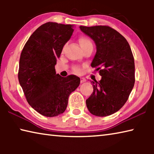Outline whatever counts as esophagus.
Listing matches in <instances>:
<instances>
[{
  "mask_svg": "<svg viewBox=\"0 0 154 154\" xmlns=\"http://www.w3.org/2000/svg\"><path fill=\"white\" fill-rule=\"evenodd\" d=\"M80 82H81V83H84V82H86V79H85L84 77H81L80 78Z\"/></svg>",
  "mask_w": 154,
  "mask_h": 154,
  "instance_id": "esophagus-1",
  "label": "esophagus"
}]
</instances>
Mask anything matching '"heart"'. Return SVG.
I'll return each instance as SVG.
<instances>
[{"mask_svg": "<svg viewBox=\"0 0 154 154\" xmlns=\"http://www.w3.org/2000/svg\"><path fill=\"white\" fill-rule=\"evenodd\" d=\"M79 44L82 48H84V47H86L88 45H92V43H91V41L90 39H88V38L86 37H82L79 38ZM74 71L76 72H80L82 71V69H81L80 66H75L73 68Z\"/></svg>", "mask_w": 154, "mask_h": 154, "instance_id": "heart-1", "label": "heart"}]
</instances>
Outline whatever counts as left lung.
I'll return each instance as SVG.
<instances>
[{"label":"left lung","mask_w":154,"mask_h":154,"mask_svg":"<svg viewBox=\"0 0 154 154\" xmlns=\"http://www.w3.org/2000/svg\"><path fill=\"white\" fill-rule=\"evenodd\" d=\"M94 41L96 53L91 64L102 76L91 82L93 92L86 100L91 113L105 117L119 111L134 87V61L128 43L118 31L108 26H79Z\"/></svg>","instance_id":"left-lung-1"}]
</instances>
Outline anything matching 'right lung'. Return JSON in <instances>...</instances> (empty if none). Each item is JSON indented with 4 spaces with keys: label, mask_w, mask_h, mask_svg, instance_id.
Returning <instances> with one entry per match:
<instances>
[{
    "label": "right lung",
    "mask_w": 154,
    "mask_h": 154,
    "mask_svg": "<svg viewBox=\"0 0 154 154\" xmlns=\"http://www.w3.org/2000/svg\"><path fill=\"white\" fill-rule=\"evenodd\" d=\"M71 24L47 22L28 38L20 55L18 79L29 105L46 117L63 113L80 78L56 73L55 65L74 29Z\"/></svg>",
    "instance_id": "add662e5"
}]
</instances>
